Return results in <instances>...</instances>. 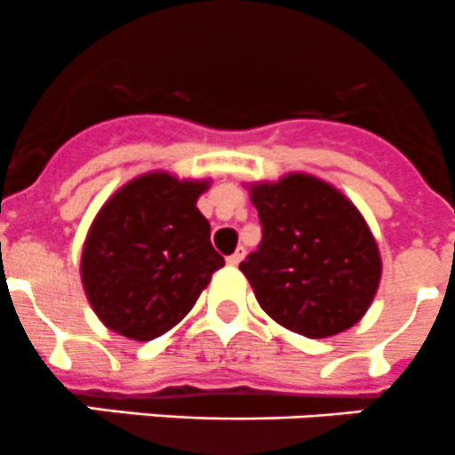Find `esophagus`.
<instances>
[{
  "mask_svg": "<svg viewBox=\"0 0 455 455\" xmlns=\"http://www.w3.org/2000/svg\"><path fill=\"white\" fill-rule=\"evenodd\" d=\"M243 256H245V250H243V247H238V250L234 251V254H229L228 259H226L229 267H236V265L241 263V260H243Z\"/></svg>",
  "mask_w": 455,
  "mask_h": 455,
  "instance_id": "1",
  "label": "esophagus"
}]
</instances>
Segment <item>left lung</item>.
I'll return each instance as SVG.
<instances>
[{
	"label": "left lung",
	"mask_w": 455,
	"mask_h": 455,
	"mask_svg": "<svg viewBox=\"0 0 455 455\" xmlns=\"http://www.w3.org/2000/svg\"><path fill=\"white\" fill-rule=\"evenodd\" d=\"M263 238L238 265L269 318L307 339L356 325L380 285L382 260L361 210L307 172L247 186Z\"/></svg>",
	"instance_id": "1"
}]
</instances>
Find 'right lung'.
<instances>
[{
  "label": "right lung",
  "mask_w": 455,
  "mask_h": 455,
  "mask_svg": "<svg viewBox=\"0 0 455 455\" xmlns=\"http://www.w3.org/2000/svg\"><path fill=\"white\" fill-rule=\"evenodd\" d=\"M210 179L165 170L121 186L94 217L81 250V283L99 321L130 340L156 339L195 307L226 265L196 201Z\"/></svg>",
  "instance_id": "right-lung-1"
}]
</instances>
